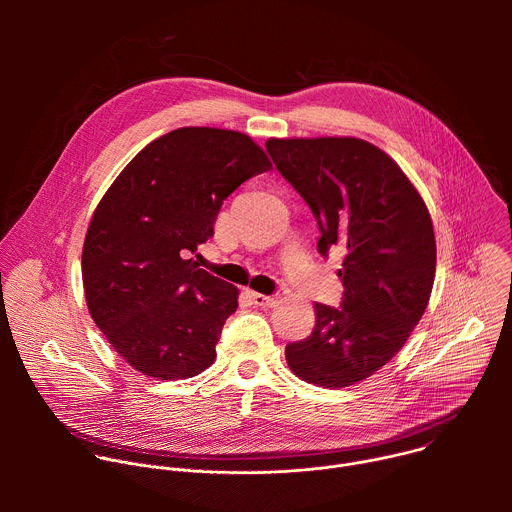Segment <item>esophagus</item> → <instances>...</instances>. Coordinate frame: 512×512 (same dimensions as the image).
Wrapping results in <instances>:
<instances>
[{
	"mask_svg": "<svg viewBox=\"0 0 512 512\" xmlns=\"http://www.w3.org/2000/svg\"><path fill=\"white\" fill-rule=\"evenodd\" d=\"M251 302L255 306H261V308H273L277 304V298L275 296H265V294H257V291H251Z\"/></svg>",
	"mask_w": 512,
	"mask_h": 512,
	"instance_id": "1",
	"label": "esophagus"
}]
</instances>
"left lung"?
<instances>
[{
    "label": "left lung",
    "mask_w": 512,
    "mask_h": 512,
    "mask_svg": "<svg viewBox=\"0 0 512 512\" xmlns=\"http://www.w3.org/2000/svg\"><path fill=\"white\" fill-rule=\"evenodd\" d=\"M279 174L312 208L318 251H344L342 308L314 304L316 326L285 346L302 381L342 389L369 379L403 348L435 277L429 210L377 145L358 137L267 139Z\"/></svg>",
    "instance_id": "obj_1"
}]
</instances>
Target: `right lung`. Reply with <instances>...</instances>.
Instances as JSON below:
<instances>
[{"label":"right lung","instance_id":"1","mask_svg":"<svg viewBox=\"0 0 512 512\" xmlns=\"http://www.w3.org/2000/svg\"><path fill=\"white\" fill-rule=\"evenodd\" d=\"M269 168L241 131L180 127L145 145L103 194L83 245L87 308L141 375L190 379L214 362L239 289L186 257L212 237L223 200Z\"/></svg>","mask_w":512,"mask_h":512}]
</instances>
